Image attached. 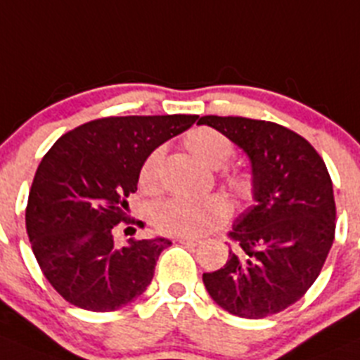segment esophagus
Listing matches in <instances>:
<instances>
[{"label":"esophagus","mask_w":360,"mask_h":360,"mask_svg":"<svg viewBox=\"0 0 360 360\" xmlns=\"http://www.w3.org/2000/svg\"><path fill=\"white\" fill-rule=\"evenodd\" d=\"M178 242L184 245H187V248H198V245L203 244V240H201V238H194V237H178Z\"/></svg>","instance_id":"esophagus-1"}]
</instances>
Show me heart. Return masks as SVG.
<instances>
[{
	"label": "heart",
	"instance_id": "1",
	"mask_svg": "<svg viewBox=\"0 0 360 360\" xmlns=\"http://www.w3.org/2000/svg\"><path fill=\"white\" fill-rule=\"evenodd\" d=\"M186 148L198 160L208 167H221L233 155V145L222 132L212 127H198L187 132L184 138ZM164 159V150L155 148L148 153L139 169V186L143 191H155L159 187L160 164ZM226 184L238 198H248L251 194V176L244 171H233L226 174ZM152 224L157 231L171 237H201L215 228L224 224L229 217V205L221 196L169 198L159 201L152 208Z\"/></svg>",
	"mask_w": 360,
	"mask_h": 360
}]
</instances>
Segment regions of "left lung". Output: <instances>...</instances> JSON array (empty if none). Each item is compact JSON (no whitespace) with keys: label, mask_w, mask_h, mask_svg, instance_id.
Segmentation results:
<instances>
[{"label":"left lung","mask_w":360,"mask_h":360,"mask_svg":"<svg viewBox=\"0 0 360 360\" xmlns=\"http://www.w3.org/2000/svg\"><path fill=\"white\" fill-rule=\"evenodd\" d=\"M249 157L252 201L233 222L228 262L203 274L217 306L240 318L270 316L311 288L336 231V203L327 166L293 131L265 120L201 116Z\"/></svg>","instance_id":"obj_1"}]
</instances>
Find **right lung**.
<instances>
[{
    "label": "right lung",
    "instance_id": "obj_1",
    "mask_svg": "<svg viewBox=\"0 0 360 360\" xmlns=\"http://www.w3.org/2000/svg\"><path fill=\"white\" fill-rule=\"evenodd\" d=\"M196 115L109 116L61 136L30 191L26 231L44 276L67 302L95 313L125 307L153 279L162 237L115 244L150 152L182 134Z\"/></svg>",
    "mask_w": 360,
    "mask_h": 360
}]
</instances>
